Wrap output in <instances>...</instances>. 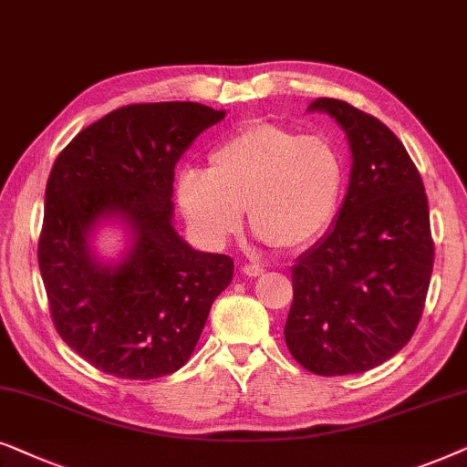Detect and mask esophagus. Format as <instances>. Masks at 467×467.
I'll list each match as a JSON object with an SVG mask.
<instances>
[{
	"label": "esophagus",
	"mask_w": 467,
	"mask_h": 467,
	"mask_svg": "<svg viewBox=\"0 0 467 467\" xmlns=\"http://www.w3.org/2000/svg\"><path fill=\"white\" fill-rule=\"evenodd\" d=\"M241 271H244L245 275H250V277H258V275H263V273H265V266L245 263L244 266H241Z\"/></svg>",
	"instance_id": "obj_1"
}]
</instances>
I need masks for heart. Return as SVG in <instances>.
<instances>
[{
	"label": "heart",
	"instance_id": "obj_1",
	"mask_svg": "<svg viewBox=\"0 0 467 467\" xmlns=\"http://www.w3.org/2000/svg\"><path fill=\"white\" fill-rule=\"evenodd\" d=\"M344 175V158L327 136L254 121L209 153V171L179 172L177 201L209 247H222L237 233L247 207L260 239L301 250L331 223Z\"/></svg>",
	"mask_w": 467,
	"mask_h": 467
}]
</instances>
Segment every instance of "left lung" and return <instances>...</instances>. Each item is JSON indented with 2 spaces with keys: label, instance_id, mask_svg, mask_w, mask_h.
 I'll use <instances>...</instances> for the list:
<instances>
[{
  "label": "left lung",
  "instance_id": "1",
  "mask_svg": "<svg viewBox=\"0 0 467 467\" xmlns=\"http://www.w3.org/2000/svg\"><path fill=\"white\" fill-rule=\"evenodd\" d=\"M307 110L339 123L352 169L337 220L292 266L284 337L312 374H363L408 344L425 307L433 271L425 185L380 119L333 98Z\"/></svg>",
  "mask_w": 467,
  "mask_h": 467
}]
</instances>
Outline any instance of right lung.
Listing matches in <instances>:
<instances>
[{"label": "right lung", "mask_w": 467, "mask_h": 467, "mask_svg": "<svg viewBox=\"0 0 467 467\" xmlns=\"http://www.w3.org/2000/svg\"><path fill=\"white\" fill-rule=\"evenodd\" d=\"M223 115L196 102L130 104L80 130L55 160L38 241L42 282L59 337L104 374L153 380L183 368L233 279V258L179 237L171 201L179 158ZM109 219L130 233L119 264L88 245Z\"/></svg>", "instance_id": "add662e5"}]
</instances>
